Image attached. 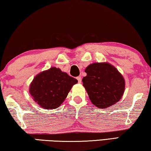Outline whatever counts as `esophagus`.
Returning <instances> with one entry per match:
<instances>
[{
  "label": "esophagus",
  "mask_w": 151,
  "mask_h": 151,
  "mask_svg": "<svg viewBox=\"0 0 151 151\" xmlns=\"http://www.w3.org/2000/svg\"><path fill=\"white\" fill-rule=\"evenodd\" d=\"M77 80H78V83H81V77H77Z\"/></svg>",
  "instance_id": "1"
}]
</instances>
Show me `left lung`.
Wrapping results in <instances>:
<instances>
[{
  "mask_svg": "<svg viewBox=\"0 0 151 151\" xmlns=\"http://www.w3.org/2000/svg\"><path fill=\"white\" fill-rule=\"evenodd\" d=\"M87 73L82 79L83 86L93 105L100 108L112 106L124 93L123 76L108 63H94L86 68Z\"/></svg>",
  "mask_w": 151,
  "mask_h": 151,
  "instance_id": "8db88e82",
  "label": "left lung"
}]
</instances>
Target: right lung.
Masks as SVG:
<instances>
[{
  "label": "right lung",
  "mask_w": 151,
  "mask_h": 151,
  "mask_svg": "<svg viewBox=\"0 0 151 151\" xmlns=\"http://www.w3.org/2000/svg\"><path fill=\"white\" fill-rule=\"evenodd\" d=\"M78 80L60 69L51 68L39 73L29 88L32 97L43 108L55 109L65 100L72 86Z\"/></svg>",
  "instance_id": "add662e5"
}]
</instances>
